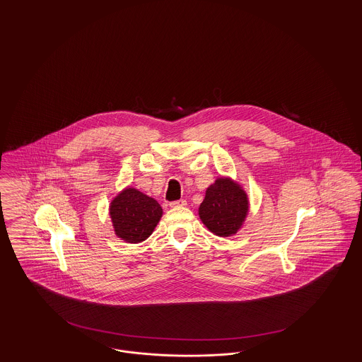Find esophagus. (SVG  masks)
<instances>
[{"label":"esophagus","instance_id":"esophagus-1","mask_svg":"<svg viewBox=\"0 0 362 362\" xmlns=\"http://www.w3.org/2000/svg\"><path fill=\"white\" fill-rule=\"evenodd\" d=\"M186 205H187V202H186L185 199H179V201H175V202L170 204V206L171 207H182L186 206Z\"/></svg>","mask_w":362,"mask_h":362}]
</instances>
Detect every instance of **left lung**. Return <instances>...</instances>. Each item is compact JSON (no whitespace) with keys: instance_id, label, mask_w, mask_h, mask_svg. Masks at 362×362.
<instances>
[{"instance_id":"obj_1","label":"left lung","mask_w":362,"mask_h":362,"mask_svg":"<svg viewBox=\"0 0 362 362\" xmlns=\"http://www.w3.org/2000/svg\"><path fill=\"white\" fill-rule=\"evenodd\" d=\"M248 210V195L240 183L229 176H221L207 187L198 214L211 233L229 238L240 230Z\"/></svg>"}]
</instances>
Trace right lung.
Listing matches in <instances>:
<instances>
[{
  "label": "right lung",
  "mask_w": 362,
  "mask_h": 362,
  "mask_svg": "<svg viewBox=\"0 0 362 362\" xmlns=\"http://www.w3.org/2000/svg\"><path fill=\"white\" fill-rule=\"evenodd\" d=\"M108 210L115 235L132 244L146 240L163 217V209L155 198L134 187L119 191Z\"/></svg>",
  "instance_id": "add662e5"
}]
</instances>
